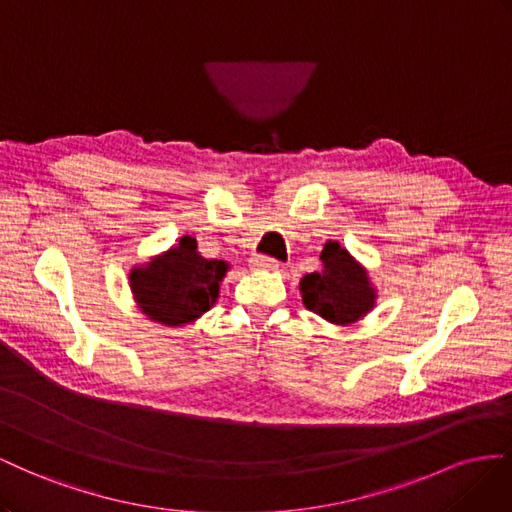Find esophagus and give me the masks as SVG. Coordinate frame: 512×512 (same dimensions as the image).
<instances>
[{
	"instance_id": "esophagus-1",
	"label": "esophagus",
	"mask_w": 512,
	"mask_h": 512,
	"mask_svg": "<svg viewBox=\"0 0 512 512\" xmlns=\"http://www.w3.org/2000/svg\"><path fill=\"white\" fill-rule=\"evenodd\" d=\"M251 264L255 270H279L281 261L274 259V257H266V255H255L251 259Z\"/></svg>"
}]
</instances>
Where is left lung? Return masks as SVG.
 I'll list each match as a JSON object with an SVG mask.
<instances>
[{"mask_svg": "<svg viewBox=\"0 0 512 512\" xmlns=\"http://www.w3.org/2000/svg\"><path fill=\"white\" fill-rule=\"evenodd\" d=\"M321 264L324 268L306 274L300 281L306 309L341 326L354 324L373 309L375 289L367 279V272L339 242H326L321 251Z\"/></svg>", "mask_w": 512, "mask_h": 512, "instance_id": "1", "label": "left lung"}]
</instances>
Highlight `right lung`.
Returning <instances> with one entry per match:
<instances>
[{"label": "right lung", "mask_w": 512, "mask_h": 512, "mask_svg": "<svg viewBox=\"0 0 512 512\" xmlns=\"http://www.w3.org/2000/svg\"><path fill=\"white\" fill-rule=\"evenodd\" d=\"M225 272V261L203 259L197 253V240L184 236L152 264L135 268L130 287L150 319L165 326H182L210 311Z\"/></svg>", "instance_id": "right-lung-1"}]
</instances>
